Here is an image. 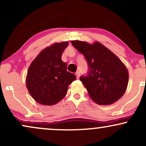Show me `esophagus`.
<instances>
[{"instance_id": "1", "label": "esophagus", "mask_w": 146, "mask_h": 146, "mask_svg": "<svg viewBox=\"0 0 146 146\" xmlns=\"http://www.w3.org/2000/svg\"><path fill=\"white\" fill-rule=\"evenodd\" d=\"M75 75H76L77 78L79 79V78H80V71H77L76 73H75Z\"/></svg>"}]
</instances>
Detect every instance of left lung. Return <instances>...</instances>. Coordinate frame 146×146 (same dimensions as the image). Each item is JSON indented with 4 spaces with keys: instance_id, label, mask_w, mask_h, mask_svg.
<instances>
[{
    "instance_id": "obj_1",
    "label": "left lung",
    "mask_w": 146,
    "mask_h": 146,
    "mask_svg": "<svg viewBox=\"0 0 146 146\" xmlns=\"http://www.w3.org/2000/svg\"><path fill=\"white\" fill-rule=\"evenodd\" d=\"M71 44L86 58L88 72L80 79L90 98L100 105L119 100L128 83V71L121 60L98 42L90 44L73 40Z\"/></svg>"
}]
</instances>
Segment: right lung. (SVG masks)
Wrapping results in <instances>:
<instances>
[{
    "instance_id": "1",
    "label": "right lung",
    "mask_w": 146,
    "mask_h": 146,
    "mask_svg": "<svg viewBox=\"0 0 146 146\" xmlns=\"http://www.w3.org/2000/svg\"><path fill=\"white\" fill-rule=\"evenodd\" d=\"M67 46L65 42L44 48L28 69L27 87L31 97L41 104L51 106L62 100L68 86L76 79L73 73L67 71V64L61 59Z\"/></svg>"
}]
</instances>
